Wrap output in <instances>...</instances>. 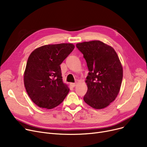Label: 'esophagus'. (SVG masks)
I'll return each mask as SVG.
<instances>
[{"label": "esophagus", "instance_id": "1", "mask_svg": "<svg viewBox=\"0 0 147 147\" xmlns=\"http://www.w3.org/2000/svg\"><path fill=\"white\" fill-rule=\"evenodd\" d=\"M70 85L71 86V87L74 88V87H75V86H76V83H70Z\"/></svg>", "mask_w": 147, "mask_h": 147}]
</instances>
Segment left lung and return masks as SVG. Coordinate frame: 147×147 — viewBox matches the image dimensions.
Returning a JSON list of instances; mask_svg holds the SVG:
<instances>
[{
	"instance_id": "8db88e82",
	"label": "left lung",
	"mask_w": 147,
	"mask_h": 147,
	"mask_svg": "<svg viewBox=\"0 0 147 147\" xmlns=\"http://www.w3.org/2000/svg\"><path fill=\"white\" fill-rule=\"evenodd\" d=\"M83 54L89 72L84 102L95 109L109 106L117 97L123 79V67L111 46L99 40L76 44Z\"/></svg>"
}]
</instances>
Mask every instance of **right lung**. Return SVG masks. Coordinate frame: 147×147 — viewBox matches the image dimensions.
I'll use <instances>...</instances> for the list:
<instances>
[{"label":"right lung","instance_id":"1","mask_svg":"<svg viewBox=\"0 0 147 147\" xmlns=\"http://www.w3.org/2000/svg\"><path fill=\"white\" fill-rule=\"evenodd\" d=\"M74 49L71 43L47 45L31 53L24 82L29 97L38 107L52 109L65 98L69 89L63 82L60 64Z\"/></svg>","mask_w":147,"mask_h":147}]
</instances>
